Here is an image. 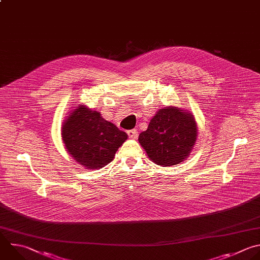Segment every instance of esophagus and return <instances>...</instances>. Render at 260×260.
<instances>
[{
	"mask_svg": "<svg viewBox=\"0 0 260 260\" xmlns=\"http://www.w3.org/2000/svg\"><path fill=\"white\" fill-rule=\"evenodd\" d=\"M127 135L131 139H137L138 138V132L137 129H131V131H127Z\"/></svg>",
	"mask_w": 260,
	"mask_h": 260,
	"instance_id": "1",
	"label": "esophagus"
}]
</instances>
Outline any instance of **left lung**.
<instances>
[{"instance_id":"obj_1","label":"left lung","mask_w":260,"mask_h":260,"mask_svg":"<svg viewBox=\"0 0 260 260\" xmlns=\"http://www.w3.org/2000/svg\"><path fill=\"white\" fill-rule=\"evenodd\" d=\"M197 136L198 126L193 113L168 106L156 112L138 140L152 162L166 167L180 164L189 157Z\"/></svg>"}]
</instances>
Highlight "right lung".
Masks as SVG:
<instances>
[{
	"mask_svg": "<svg viewBox=\"0 0 260 260\" xmlns=\"http://www.w3.org/2000/svg\"><path fill=\"white\" fill-rule=\"evenodd\" d=\"M69 112L61 127L68 154L86 169H99L110 163L127 140L126 133L83 104L74 105Z\"/></svg>",
	"mask_w": 260,
	"mask_h": 260,
	"instance_id": "1",
	"label": "right lung"
}]
</instances>
